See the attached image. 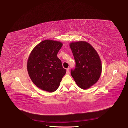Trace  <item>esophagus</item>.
<instances>
[{"mask_svg":"<svg viewBox=\"0 0 128 128\" xmlns=\"http://www.w3.org/2000/svg\"><path fill=\"white\" fill-rule=\"evenodd\" d=\"M66 73H67V74H69V73H70L69 68H67V70H66Z\"/></svg>","mask_w":128,"mask_h":128,"instance_id":"obj_1","label":"esophagus"}]
</instances>
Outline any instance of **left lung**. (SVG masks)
Listing matches in <instances>:
<instances>
[{
    "label": "left lung",
    "instance_id": "left-lung-1",
    "mask_svg": "<svg viewBox=\"0 0 128 128\" xmlns=\"http://www.w3.org/2000/svg\"><path fill=\"white\" fill-rule=\"evenodd\" d=\"M76 65L71 75L80 88L88 89L98 81L102 72V64L97 52L86 42L70 44Z\"/></svg>",
    "mask_w": 128,
    "mask_h": 128
}]
</instances>
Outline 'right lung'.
I'll use <instances>...</instances> for the list:
<instances>
[{"label": "right lung", "mask_w": 128, "mask_h": 128, "mask_svg": "<svg viewBox=\"0 0 128 128\" xmlns=\"http://www.w3.org/2000/svg\"><path fill=\"white\" fill-rule=\"evenodd\" d=\"M63 44L59 42L46 40L37 44L29 56L28 71L29 76L39 88L49 92L58 88L66 70L57 54Z\"/></svg>", "instance_id": "right-lung-1"}]
</instances>
